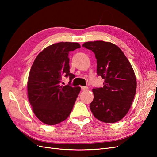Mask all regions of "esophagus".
Returning <instances> with one entry per match:
<instances>
[{
  "mask_svg": "<svg viewBox=\"0 0 157 157\" xmlns=\"http://www.w3.org/2000/svg\"><path fill=\"white\" fill-rule=\"evenodd\" d=\"M81 88L83 91H86V90H87L88 89V88L87 86H81Z\"/></svg>",
  "mask_w": 157,
  "mask_h": 157,
  "instance_id": "1",
  "label": "esophagus"
}]
</instances>
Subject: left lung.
Returning a JSON list of instances; mask_svg holds the SVG:
<instances>
[{
	"label": "left lung",
	"mask_w": 157,
	"mask_h": 157,
	"mask_svg": "<svg viewBox=\"0 0 157 157\" xmlns=\"http://www.w3.org/2000/svg\"><path fill=\"white\" fill-rule=\"evenodd\" d=\"M82 46L92 50L97 59V74L104 79L102 88H93L90 108L103 122H117L128 113L136 94L134 71L119 47L111 42H87Z\"/></svg>",
	"instance_id": "8db88e82"
}]
</instances>
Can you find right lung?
<instances>
[{
	"label": "right lung",
	"instance_id": "obj_1",
	"mask_svg": "<svg viewBox=\"0 0 157 157\" xmlns=\"http://www.w3.org/2000/svg\"><path fill=\"white\" fill-rule=\"evenodd\" d=\"M80 48L77 42H61L46 47L37 56L27 82L29 103L36 117L46 124L65 121L73 108L80 87L70 86L75 76L70 73L69 53ZM63 76L70 84L60 86Z\"/></svg>",
	"mask_w": 157,
	"mask_h": 157
}]
</instances>
